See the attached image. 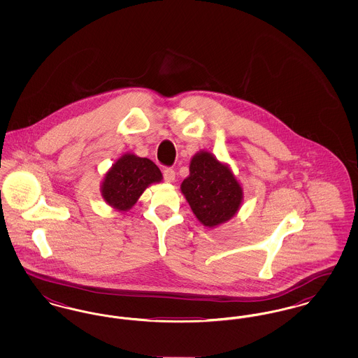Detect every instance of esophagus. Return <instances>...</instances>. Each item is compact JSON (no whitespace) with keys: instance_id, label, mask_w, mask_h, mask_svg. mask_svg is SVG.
Returning a JSON list of instances; mask_svg holds the SVG:
<instances>
[{"instance_id":"1","label":"esophagus","mask_w":358,"mask_h":358,"mask_svg":"<svg viewBox=\"0 0 358 358\" xmlns=\"http://www.w3.org/2000/svg\"><path fill=\"white\" fill-rule=\"evenodd\" d=\"M164 178H165L166 182H174V180H176V171H173L171 168L164 169Z\"/></svg>"}]
</instances>
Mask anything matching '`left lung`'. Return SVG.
<instances>
[{
	"label": "left lung",
	"instance_id": "8db88e82",
	"mask_svg": "<svg viewBox=\"0 0 358 358\" xmlns=\"http://www.w3.org/2000/svg\"><path fill=\"white\" fill-rule=\"evenodd\" d=\"M181 192L194 216L208 228L231 220L243 201V187L231 168L204 150L190 159Z\"/></svg>",
	"mask_w": 358,
	"mask_h": 358
}]
</instances>
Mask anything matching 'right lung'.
Masks as SVG:
<instances>
[{
  "instance_id": "1",
  "label": "right lung",
  "mask_w": 358,
  "mask_h": 358,
  "mask_svg": "<svg viewBox=\"0 0 358 358\" xmlns=\"http://www.w3.org/2000/svg\"><path fill=\"white\" fill-rule=\"evenodd\" d=\"M162 181V173L149 158L127 153L106 173L101 193L114 209L126 212L134 206L145 189Z\"/></svg>"
}]
</instances>
